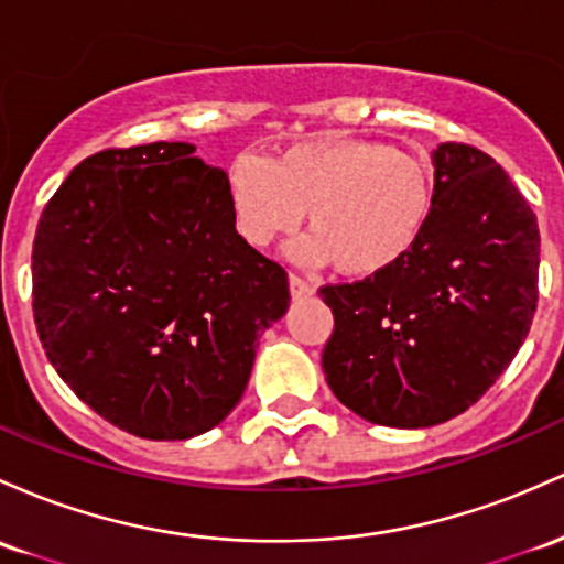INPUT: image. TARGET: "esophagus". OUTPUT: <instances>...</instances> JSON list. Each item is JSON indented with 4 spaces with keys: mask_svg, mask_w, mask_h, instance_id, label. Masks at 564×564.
<instances>
[{
    "mask_svg": "<svg viewBox=\"0 0 564 564\" xmlns=\"http://www.w3.org/2000/svg\"><path fill=\"white\" fill-rule=\"evenodd\" d=\"M289 289H292V296L294 300H305V296H313L315 294V286L311 281H305V278L300 275H289Z\"/></svg>",
    "mask_w": 564,
    "mask_h": 564,
    "instance_id": "esophagus-1",
    "label": "esophagus"
}]
</instances>
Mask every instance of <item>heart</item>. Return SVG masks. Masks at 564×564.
Instances as JSON below:
<instances>
[{
    "label": "heart",
    "mask_w": 564,
    "mask_h": 564,
    "mask_svg": "<svg viewBox=\"0 0 564 564\" xmlns=\"http://www.w3.org/2000/svg\"><path fill=\"white\" fill-rule=\"evenodd\" d=\"M232 219L246 243L264 249L292 235L307 212L311 235L292 253L334 262L348 278H377L417 249L433 214V171L386 141L318 135L270 160L240 154L227 169Z\"/></svg>",
    "instance_id": "obj_1"
}]
</instances>
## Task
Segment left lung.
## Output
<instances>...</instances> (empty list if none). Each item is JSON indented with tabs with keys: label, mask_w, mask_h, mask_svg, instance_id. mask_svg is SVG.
Wrapping results in <instances>:
<instances>
[{
	"label": "left lung",
	"mask_w": 564,
	"mask_h": 564,
	"mask_svg": "<svg viewBox=\"0 0 564 564\" xmlns=\"http://www.w3.org/2000/svg\"><path fill=\"white\" fill-rule=\"evenodd\" d=\"M433 214L399 268L318 294L334 313L332 393L364 420L429 429L476 404L522 348L538 305V219L487 152H433Z\"/></svg>",
	"instance_id": "left-lung-1"
}]
</instances>
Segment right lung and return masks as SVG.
Returning a JSON list of instances; mask_svg holds the SVG:
<instances>
[{
  "mask_svg": "<svg viewBox=\"0 0 564 564\" xmlns=\"http://www.w3.org/2000/svg\"><path fill=\"white\" fill-rule=\"evenodd\" d=\"M184 141L85 158L40 216L42 348L90 410L154 442L212 431L249 382L289 275L235 230L227 173Z\"/></svg>",
  "mask_w": 564,
  "mask_h": 564,
  "instance_id": "1",
  "label": "right lung"
}]
</instances>
